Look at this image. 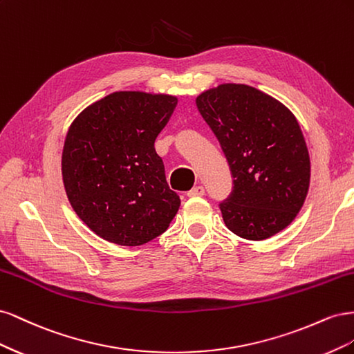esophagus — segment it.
<instances>
[{
    "label": "esophagus",
    "instance_id": "obj_1",
    "mask_svg": "<svg viewBox=\"0 0 354 354\" xmlns=\"http://www.w3.org/2000/svg\"><path fill=\"white\" fill-rule=\"evenodd\" d=\"M202 195H205V189H203V186H195V187H192V189L187 192V196H190V198L202 196Z\"/></svg>",
    "mask_w": 354,
    "mask_h": 354
}]
</instances>
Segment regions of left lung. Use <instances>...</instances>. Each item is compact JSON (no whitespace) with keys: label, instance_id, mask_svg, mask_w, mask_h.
Instances as JSON below:
<instances>
[{"label":"left lung","instance_id":"8db88e82","mask_svg":"<svg viewBox=\"0 0 354 354\" xmlns=\"http://www.w3.org/2000/svg\"><path fill=\"white\" fill-rule=\"evenodd\" d=\"M196 106L232 173L230 195L218 203L227 229L251 241L283 230L301 209L310 183L308 151L292 112L243 84L202 93Z\"/></svg>","mask_w":354,"mask_h":354}]
</instances>
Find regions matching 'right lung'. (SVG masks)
I'll list each match as a JSON object with an SVG mask.
<instances>
[{
  "instance_id": "right-lung-1",
  "label": "right lung",
  "mask_w": 354,
  "mask_h": 354,
  "mask_svg": "<svg viewBox=\"0 0 354 354\" xmlns=\"http://www.w3.org/2000/svg\"><path fill=\"white\" fill-rule=\"evenodd\" d=\"M177 97L118 91L82 111L69 128L62 174L73 211L104 241L138 246L162 234L178 211L155 151Z\"/></svg>"
}]
</instances>
